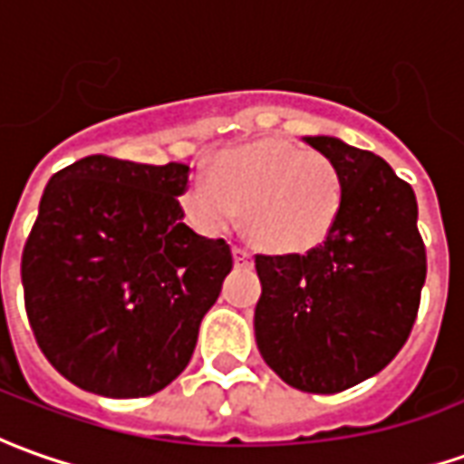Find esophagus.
<instances>
[{
    "instance_id": "1",
    "label": "esophagus",
    "mask_w": 464,
    "mask_h": 464,
    "mask_svg": "<svg viewBox=\"0 0 464 464\" xmlns=\"http://www.w3.org/2000/svg\"><path fill=\"white\" fill-rule=\"evenodd\" d=\"M233 258L236 264H251V251L244 246H233Z\"/></svg>"
}]
</instances>
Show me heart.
Segmentation results:
<instances>
[{
  "mask_svg": "<svg viewBox=\"0 0 464 464\" xmlns=\"http://www.w3.org/2000/svg\"><path fill=\"white\" fill-rule=\"evenodd\" d=\"M195 228L220 233L244 213L251 241L274 254L323 244L345 206V178L333 157L295 141L258 140L223 150L179 198Z\"/></svg>",
  "mask_w": 464,
  "mask_h": 464,
  "instance_id": "b5f03b06",
  "label": "heart"
}]
</instances>
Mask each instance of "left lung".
<instances>
[{
  "label": "left lung",
  "instance_id": "obj_1",
  "mask_svg": "<svg viewBox=\"0 0 464 464\" xmlns=\"http://www.w3.org/2000/svg\"><path fill=\"white\" fill-rule=\"evenodd\" d=\"M345 178L335 228L307 254H256L261 358L285 383L338 393L376 376L404 348L427 279L417 195L378 154L304 137Z\"/></svg>",
  "mask_w": 464,
  "mask_h": 464
}]
</instances>
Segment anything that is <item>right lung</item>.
Masks as SVG:
<instances>
[{
  "instance_id": "obj_1",
  "label": "right lung",
  "mask_w": 464,
  "mask_h": 464,
  "mask_svg": "<svg viewBox=\"0 0 464 464\" xmlns=\"http://www.w3.org/2000/svg\"><path fill=\"white\" fill-rule=\"evenodd\" d=\"M190 167L91 154L47 182L22 251L40 351L78 389L152 396L190 363L233 269L231 246L185 226Z\"/></svg>"
}]
</instances>
